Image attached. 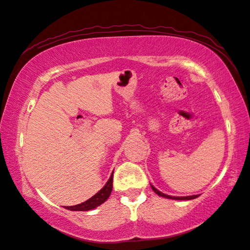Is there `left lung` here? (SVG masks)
I'll list each match as a JSON object with an SVG mask.
<instances>
[{
    "mask_svg": "<svg viewBox=\"0 0 250 250\" xmlns=\"http://www.w3.org/2000/svg\"><path fill=\"white\" fill-rule=\"evenodd\" d=\"M150 186H151V189H152L153 191H155V192H156L158 195L163 196V198H167V199H172V200H193V199L198 198V196H199V195H189V196H172V195L164 194V193L160 192V191H159L158 189H156L155 187H153L152 185H150Z\"/></svg>",
    "mask_w": 250,
    "mask_h": 250,
    "instance_id": "left-lung-1",
    "label": "left lung"
}]
</instances>
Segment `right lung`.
<instances>
[{
	"label": "right lung",
	"mask_w": 250,
	"mask_h": 250,
	"mask_svg": "<svg viewBox=\"0 0 250 250\" xmlns=\"http://www.w3.org/2000/svg\"><path fill=\"white\" fill-rule=\"evenodd\" d=\"M113 175H114V172L111 173V176L109 177L108 182L106 183L104 187L101 189L97 194H94L92 198L83 202L81 204H77L74 206H65V208L70 210L87 211V210H91L95 208V207H98L101 204H103L104 202L108 199V196L111 193V190H113Z\"/></svg>",
	"instance_id": "1"
}]
</instances>
